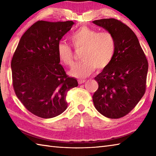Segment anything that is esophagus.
Instances as JSON below:
<instances>
[{
	"label": "esophagus",
	"instance_id": "obj_1",
	"mask_svg": "<svg viewBox=\"0 0 156 156\" xmlns=\"http://www.w3.org/2000/svg\"><path fill=\"white\" fill-rule=\"evenodd\" d=\"M78 82H79V84H82V83H85V82H86V80H85V79H81V80H79Z\"/></svg>",
	"mask_w": 156,
	"mask_h": 156
}]
</instances>
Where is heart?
Segmentation results:
<instances>
[{"label": "heart", "mask_w": 156, "mask_h": 156, "mask_svg": "<svg viewBox=\"0 0 156 156\" xmlns=\"http://www.w3.org/2000/svg\"><path fill=\"white\" fill-rule=\"evenodd\" d=\"M70 40L75 48H83L81 60L70 70L73 77L83 78L95 69H103L112 60L115 51V40L108 32H99L95 29L81 26L70 35ZM57 54L60 60L66 66L73 64L72 49L68 44L59 42Z\"/></svg>", "instance_id": "1"}]
</instances>
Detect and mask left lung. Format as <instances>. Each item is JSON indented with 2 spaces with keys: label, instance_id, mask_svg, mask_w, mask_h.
Returning <instances> with one entry per match:
<instances>
[{
  "label": "left lung",
  "instance_id": "8db88e82",
  "mask_svg": "<svg viewBox=\"0 0 156 156\" xmlns=\"http://www.w3.org/2000/svg\"><path fill=\"white\" fill-rule=\"evenodd\" d=\"M92 23L112 34L115 40L112 60L94 78L98 88L93 102L102 115L118 119L133 110L145 94L147 60L136 34L124 23L114 18Z\"/></svg>",
  "mask_w": 156,
  "mask_h": 156
}]
</instances>
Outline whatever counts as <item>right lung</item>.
<instances>
[{"mask_svg":"<svg viewBox=\"0 0 156 156\" xmlns=\"http://www.w3.org/2000/svg\"><path fill=\"white\" fill-rule=\"evenodd\" d=\"M73 21H38L20 40L11 60L13 86L17 98L32 114L52 118L66 109L68 91L78 86L66 75L57 45Z\"/></svg>","mask_w":156,"mask_h":156,"instance_id":"obj_1","label":"right lung"}]
</instances>
